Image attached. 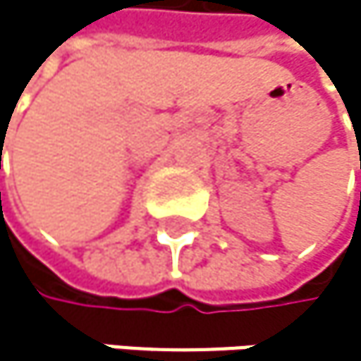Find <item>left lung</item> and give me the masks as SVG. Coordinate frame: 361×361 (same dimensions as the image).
<instances>
[{"instance_id":"1","label":"left lung","mask_w":361,"mask_h":361,"mask_svg":"<svg viewBox=\"0 0 361 361\" xmlns=\"http://www.w3.org/2000/svg\"><path fill=\"white\" fill-rule=\"evenodd\" d=\"M351 123H353V121H351ZM353 130H355V138H357V134H360V132H361V126H357V128H353Z\"/></svg>"}]
</instances>
